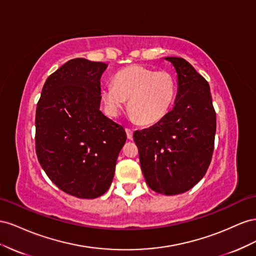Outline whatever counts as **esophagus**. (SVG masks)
I'll use <instances>...</instances> for the list:
<instances>
[{
  "instance_id": "obj_1",
  "label": "esophagus",
  "mask_w": 256,
  "mask_h": 256,
  "mask_svg": "<svg viewBox=\"0 0 256 256\" xmlns=\"http://www.w3.org/2000/svg\"><path fill=\"white\" fill-rule=\"evenodd\" d=\"M126 136L128 140H132L133 138V130L130 128H126Z\"/></svg>"
}]
</instances>
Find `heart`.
<instances>
[{"instance_id": "obj_1", "label": "heart", "mask_w": 256, "mask_h": 256, "mask_svg": "<svg viewBox=\"0 0 256 256\" xmlns=\"http://www.w3.org/2000/svg\"><path fill=\"white\" fill-rule=\"evenodd\" d=\"M176 96V80L166 70L132 65L116 72L114 84H105L102 98L109 110L118 114L128 100V110L142 124L162 119Z\"/></svg>"}]
</instances>
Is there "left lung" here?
Wrapping results in <instances>:
<instances>
[{
    "label": "left lung",
    "mask_w": 256,
    "mask_h": 256,
    "mask_svg": "<svg viewBox=\"0 0 256 256\" xmlns=\"http://www.w3.org/2000/svg\"><path fill=\"white\" fill-rule=\"evenodd\" d=\"M165 59L178 74L174 106L133 137L146 184L156 193L177 195L205 176L214 149L216 118L207 80L182 58Z\"/></svg>",
    "instance_id": "8db88e82"
}]
</instances>
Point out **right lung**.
Wrapping results in <instances>:
<instances>
[{
    "instance_id": "obj_1",
    "label": "right lung",
    "mask_w": 256,
    "mask_h": 256,
    "mask_svg": "<svg viewBox=\"0 0 256 256\" xmlns=\"http://www.w3.org/2000/svg\"><path fill=\"white\" fill-rule=\"evenodd\" d=\"M103 62L72 59L42 86L35 114V151L63 192L96 198L110 186L126 134L100 110Z\"/></svg>"
}]
</instances>
